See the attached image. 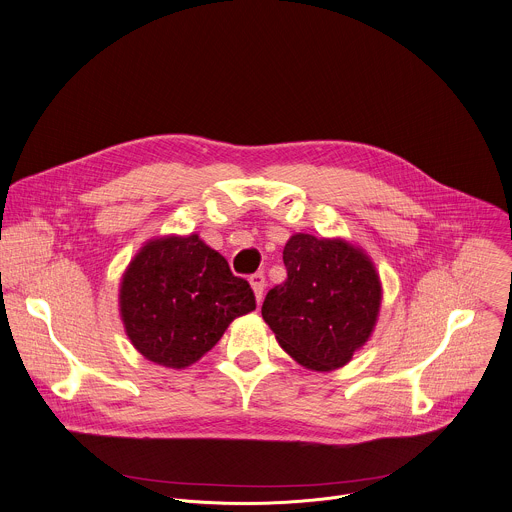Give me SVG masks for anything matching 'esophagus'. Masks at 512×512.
Instances as JSON below:
<instances>
[{
	"instance_id": "1",
	"label": "esophagus",
	"mask_w": 512,
	"mask_h": 512,
	"mask_svg": "<svg viewBox=\"0 0 512 512\" xmlns=\"http://www.w3.org/2000/svg\"><path fill=\"white\" fill-rule=\"evenodd\" d=\"M250 286H252V290H254L256 300L260 302V300H262V294H264V286H266V278H264V274H262V272L252 274V276H250Z\"/></svg>"
}]
</instances>
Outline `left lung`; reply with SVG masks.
<instances>
[{
	"instance_id": "8db88e82",
	"label": "left lung",
	"mask_w": 512,
	"mask_h": 512,
	"mask_svg": "<svg viewBox=\"0 0 512 512\" xmlns=\"http://www.w3.org/2000/svg\"><path fill=\"white\" fill-rule=\"evenodd\" d=\"M286 280L268 290L262 317L302 367L347 365L373 333L381 282L369 256L337 238L294 234L284 246Z\"/></svg>"
}]
</instances>
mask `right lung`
<instances>
[{
  "instance_id": "add662e5",
  "label": "right lung",
  "mask_w": 512,
  "mask_h": 512,
  "mask_svg": "<svg viewBox=\"0 0 512 512\" xmlns=\"http://www.w3.org/2000/svg\"><path fill=\"white\" fill-rule=\"evenodd\" d=\"M121 317L149 361L185 369L206 355L228 325L256 309L248 280L197 234L149 240L121 282Z\"/></svg>"
}]
</instances>
